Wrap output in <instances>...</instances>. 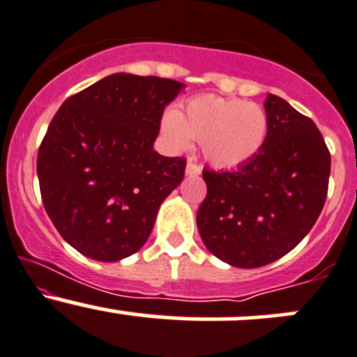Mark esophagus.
<instances>
[{
  "label": "esophagus",
  "mask_w": 357,
  "mask_h": 357,
  "mask_svg": "<svg viewBox=\"0 0 357 357\" xmlns=\"http://www.w3.org/2000/svg\"><path fill=\"white\" fill-rule=\"evenodd\" d=\"M202 172V166L197 162L195 157H190L188 164H186V174L188 176H198Z\"/></svg>",
  "instance_id": "obj_1"
}]
</instances>
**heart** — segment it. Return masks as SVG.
I'll return each mask as SVG.
<instances>
[{"instance_id":"obj_1","label":"heart","mask_w":357,"mask_h":357,"mask_svg":"<svg viewBox=\"0 0 357 357\" xmlns=\"http://www.w3.org/2000/svg\"><path fill=\"white\" fill-rule=\"evenodd\" d=\"M162 130L176 149L202 142L204 155L217 167H236L253 159L267 140L268 116L261 106L241 99L198 96L183 111L167 112Z\"/></svg>"}]
</instances>
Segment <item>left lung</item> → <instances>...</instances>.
Segmentation results:
<instances>
[{
    "label": "left lung",
    "instance_id": "obj_1",
    "mask_svg": "<svg viewBox=\"0 0 357 357\" xmlns=\"http://www.w3.org/2000/svg\"><path fill=\"white\" fill-rule=\"evenodd\" d=\"M265 112L267 140L253 159L234 171L204 169L198 231L210 253L239 268L264 267L294 250L327 200L330 152L320 130L273 93Z\"/></svg>",
    "mask_w": 357,
    "mask_h": 357
}]
</instances>
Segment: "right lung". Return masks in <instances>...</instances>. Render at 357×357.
I'll return each mask as SVG.
<instances>
[{"label":"right lung","mask_w":357,"mask_h":357,"mask_svg":"<svg viewBox=\"0 0 357 357\" xmlns=\"http://www.w3.org/2000/svg\"><path fill=\"white\" fill-rule=\"evenodd\" d=\"M185 87L116 73L70 96L37 153L44 208L85 257L118 261L147 241L164 198L185 178V157L153 150L164 107Z\"/></svg>","instance_id":"add662e5"}]
</instances>
